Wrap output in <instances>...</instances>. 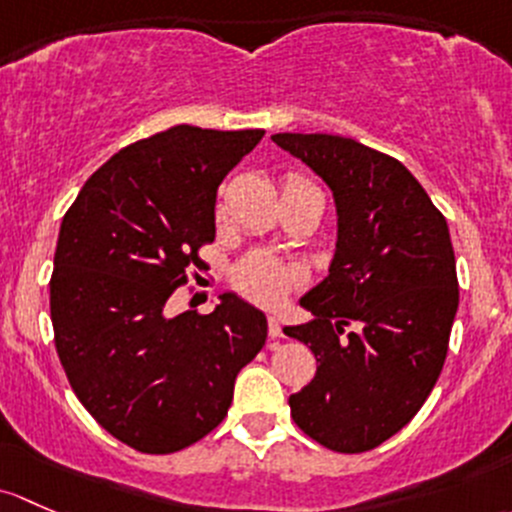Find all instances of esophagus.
<instances>
[{
    "label": "esophagus",
    "instance_id": "34e87169",
    "mask_svg": "<svg viewBox=\"0 0 512 512\" xmlns=\"http://www.w3.org/2000/svg\"><path fill=\"white\" fill-rule=\"evenodd\" d=\"M268 337H271V340H278V337H283L281 323H278V318H273V315H268Z\"/></svg>",
    "mask_w": 512,
    "mask_h": 512
}]
</instances>
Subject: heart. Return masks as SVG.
Wrapping results in <instances>:
<instances>
[{
  "instance_id": "heart-1",
  "label": "heart",
  "mask_w": 512,
  "mask_h": 512,
  "mask_svg": "<svg viewBox=\"0 0 512 512\" xmlns=\"http://www.w3.org/2000/svg\"><path fill=\"white\" fill-rule=\"evenodd\" d=\"M291 184H310L305 179L291 177L286 187ZM313 187V184H310ZM217 214H224V207H217ZM231 283L244 298L254 300L258 305H278L286 300V295L298 286V273L283 261L273 258L271 254H251L244 261H239L231 271Z\"/></svg>"
}]
</instances>
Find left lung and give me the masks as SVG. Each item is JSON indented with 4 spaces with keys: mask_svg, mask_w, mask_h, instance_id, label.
Returning a JSON list of instances; mask_svg holds the SVG:
<instances>
[{
    "mask_svg": "<svg viewBox=\"0 0 512 512\" xmlns=\"http://www.w3.org/2000/svg\"><path fill=\"white\" fill-rule=\"evenodd\" d=\"M271 140L323 177L337 209L330 273L300 298L315 318L283 328L318 360L291 416L325 449L370 451L414 419L444 367L458 310L449 224L384 152L323 133Z\"/></svg>",
    "mask_w": 512,
    "mask_h": 512,
    "instance_id": "obj_1",
    "label": "left lung"
}]
</instances>
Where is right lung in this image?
I'll return each instance as SVG.
<instances>
[{
  "instance_id": "obj_1",
  "label": "right lung",
  "mask_w": 512,
  "mask_h": 512,
  "mask_svg": "<svg viewBox=\"0 0 512 512\" xmlns=\"http://www.w3.org/2000/svg\"><path fill=\"white\" fill-rule=\"evenodd\" d=\"M263 130L175 125L115 152L61 221L51 273L56 352L73 392L108 434L175 453L217 429L234 379L266 342V315L236 293L212 313L167 300L202 268L221 179Z\"/></svg>"
}]
</instances>
